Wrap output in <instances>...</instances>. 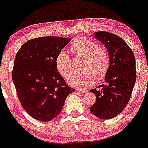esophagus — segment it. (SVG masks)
<instances>
[{
    "instance_id": "1",
    "label": "esophagus",
    "mask_w": 148,
    "mask_h": 148,
    "mask_svg": "<svg viewBox=\"0 0 148 148\" xmlns=\"http://www.w3.org/2000/svg\"><path fill=\"white\" fill-rule=\"evenodd\" d=\"M77 92H79V93H86L88 91L87 90H82V89H79V88H78V89L77 90Z\"/></svg>"
}]
</instances>
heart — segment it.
Instances as JSON below:
<instances>
[{
    "instance_id": "1",
    "label": "heart",
    "mask_w": 148,
    "mask_h": 148,
    "mask_svg": "<svg viewBox=\"0 0 148 148\" xmlns=\"http://www.w3.org/2000/svg\"><path fill=\"white\" fill-rule=\"evenodd\" d=\"M74 55L85 58L82 72L76 73L69 77V85L78 88H88L93 83L95 78L100 80L105 77L110 66V55L96 41L86 37H77L70 46ZM55 66L64 78H68L73 72V66L69 55L66 52H59L55 58Z\"/></svg>"
}]
</instances>
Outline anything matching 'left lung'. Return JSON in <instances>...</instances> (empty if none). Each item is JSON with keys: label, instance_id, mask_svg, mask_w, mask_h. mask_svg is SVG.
<instances>
[{"label": "left lung", "instance_id": "8db88e82", "mask_svg": "<svg viewBox=\"0 0 148 148\" xmlns=\"http://www.w3.org/2000/svg\"><path fill=\"white\" fill-rule=\"evenodd\" d=\"M94 38L105 45L110 66L105 84L90 90L96 96L90 110L101 119H111L125 109L130 99L136 78V60L132 49L118 36L99 31Z\"/></svg>", "mask_w": 148, "mask_h": 148}]
</instances>
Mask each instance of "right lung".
Masks as SVG:
<instances>
[{
  "instance_id": "right-lung-1",
  "label": "right lung",
  "mask_w": 148,
  "mask_h": 148,
  "mask_svg": "<svg viewBox=\"0 0 148 148\" xmlns=\"http://www.w3.org/2000/svg\"><path fill=\"white\" fill-rule=\"evenodd\" d=\"M71 38L44 36L25 42L18 50L12 80L26 112L47 122L61 112L69 94L75 91L65 82L55 66V58Z\"/></svg>"
}]
</instances>
